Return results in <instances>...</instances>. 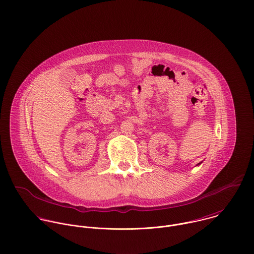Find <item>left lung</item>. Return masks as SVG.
Here are the masks:
<instances>
[{
    "label": "left lung",
    "instance_id": "1",
    "mask_svg": "<svg viewBox=\"0 0 254 254\" xmlns=\"http://www.w3.org/2000/svg\"><path fill=\"white\" fill-rule=\"evenodd\" d=\"M199 164H200V163H198V164H197V165H199Z\"/></svg>",
    "mask_w": 254,
    "mask_h": 254
}]
</instances>
